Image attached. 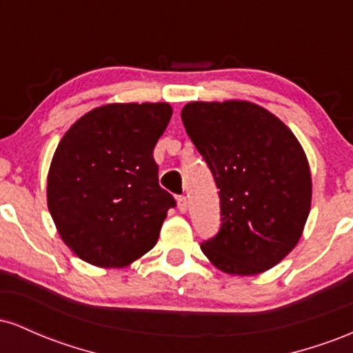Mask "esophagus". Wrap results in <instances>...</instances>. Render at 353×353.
I'll use <instances>...</instances> for the list:
<instances>
[{
  "mask_svg": "<svg viewBox=\"0 0 353 353\" xmlns=\"http://www.w3.org/2000/svg\"><path fill=\"white\" fill-rule=\"evenodd\" d=\"M177 209H179L181 212H185V210H188V199H185L184 196L177 197Z\"/></svg>",
  "mask_w": 353,
  "mask_h": 353,
  "instance_id": "34e87169",
  "label": "esophagus"
}]
</instances>
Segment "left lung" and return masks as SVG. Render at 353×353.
Returning <instances> with one entry per match:
<instances>
[{"instance_id": "obj_1", "label": "left lung", "mask_w": 353, "mask_h": 353, "mask_svg": "<svg viewBox=\"0 0 353 353\" xmlns=\"http://www.w3.org/2000/svg\"><path fill=\"white\" fill-rule=\"evenodd\" d=\"M181 117L221 199V229L202 252L225 274L272 269L297 245L310 212L301 143L279 117L247 101L189 103Z\"/></svg>"}]
</instances>
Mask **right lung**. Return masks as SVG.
<instances>
[{"label":"right lung","mask_w":353,"mask_h":353,"mask_svg":"<svg viewBox=\"0 0 353 353\" xmlns=\"http://www.w3.org/2000/svg\"><path fill=\"white\" fill-rule=\"evenodd\" d=\"M171 116L168 103L106 104L59 141L48 209L64 244L88 264L125 267L156 245L176 205L152 156Z\"/></svg>","instance_id":"add662e5"}]
</instances>
